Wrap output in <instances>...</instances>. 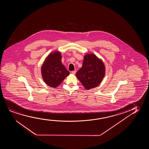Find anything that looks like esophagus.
<instances>
[{
  "label": "esophagus",
  "instance_id": "esophagus-1",
  "mask_svg": "<svg viewBox=\"0 0 149 149\" xmlns=\"http://www.w3.org/2000/svg\"><path fill=\"white\" fill-rule=\"evenodd\" d=\"M76 72V70H74V71H73L71 72L72 73L74 74H74H75Z\"/></svg>",
  "mask_w": 149,
  "mask_h": 149
}]
</instances>
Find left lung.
<instances>
[{"mask_svg": "<svg viewBox=\"0 0 149 149\" xmlns=\"http://www.w3.org/2000/svg\"><path fill=\"white\" fill-rule=\"evenodd\" d=\"M76 75L87 90L95 88L101 83L105 75L104 64L94 54H86L84 57L82 67Z\"/></svg>", "mask_w": 149, "mask_h": 149, "instance_id": "left-lung-1", "label": "left lung"}]
</instances>
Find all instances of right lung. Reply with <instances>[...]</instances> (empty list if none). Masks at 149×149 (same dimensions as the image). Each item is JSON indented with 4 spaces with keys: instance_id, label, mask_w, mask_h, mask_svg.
Masks as SVG:
<instances>
[{
    "instance_id": "right-lung-1",
    "label": "right lung",
    "mask_w": 149,
    "mask_h": 149,
    "mask_svg": "<svg viewBox=\"0 0 149 149\" xmlns=\"http://www.w3.org/2000/svg\"><path fill=\"white\" fill-rule=\"evenodd\" d=\"M59 52L50 54L41 68L43 80L48 86L56 88L61 84L69 72L62 64Z\"/></svg>"
}]
</instances>
